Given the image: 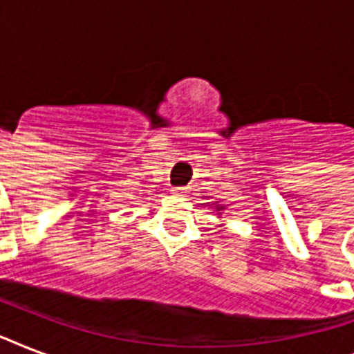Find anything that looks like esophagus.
I'll return each instance as SVG.
<instances>
[{
    "label": "esophagus",
    "instance_id": "obj_1",
    "mask_svg": "<svg viewBox=\"0 0 354 354\" xmlns=\"http://www.w3.org/2000/svg\"><path fill=\"white\" fill-rule=\"evenodd\" d=\"M185 191H187V189H185V187H174V189H172V193L178 194V196H182V194H185Z\"/></svg>",
    "mask_w": 354,
    "mask_h": 354
}]
</instances>
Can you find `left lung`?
<instances>
[{"label": "left lung", "mask_w": 354, "mask_h": 354, "mask_svg": "<svg viewBox=\"0 0 354 354\" xmlns=\"http://www.w3.org/2000/svg\"><path fill=\"white\" fill-rule=\"evenodd\" d=\"M215 209L216 211H224V205H218V202L215 204Z\"/></svg>", "instance_id": "left-lung-1"}]
</instances>
